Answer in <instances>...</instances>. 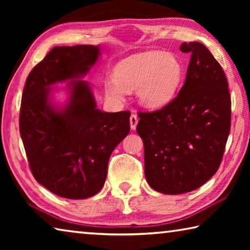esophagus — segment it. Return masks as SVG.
Here are the masks:
<instances>
[{"label":"esophagus","instance_id":"34e87169","mask_svg":"<svg viewBox=\"0 0 250 250\" xmlns=\"http://www.w3.org/2000/svg\"><path fill=\"white\" fill-rule=\"evenodd\" d=\"M138 121H139L138 116L135 115V113H132V115H131V117H130V126H131V129L135 130V128H137V125H138Z\"/></svg>","mask_w":250,"mask_h":250}]
</instances>
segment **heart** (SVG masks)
I'll return each mask as SVG.
<instances>
[{"mask_svg":"<svg viewBox=\"0 0 250 250\" xmlns=\"http://www.w3.org/2000/svg\"><path fill=\"white\" fill-rule=\"evenodd\" d=\"M183 66L173 54L150 50L131 55L115 67V79L105 83L110 98L120 100L125 90L137 89V97L147 108L167 104L179 88Z\"/></svg>","mask_w":250,"mask_h":250,"instance_id":"1","label":"heart"}]
</instances>
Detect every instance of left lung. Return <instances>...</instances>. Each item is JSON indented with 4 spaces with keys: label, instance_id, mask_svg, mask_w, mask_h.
Segmentation results:
<instances>
[{
    "label": "left lung",
    "instance_id": "1",
    "mask_svg": "<svg viewBox=\"0 0 250 250\" xmlns=\"http://www.w3.org/2000/svg\"><path fill=\"white\" fill-rule=\"evenodd\" d=\"M180 49L191 54L183 87L163 108L139 112L137 125L147 183L168 195L194 191L216 173L230 131L231 101L222 66L198 42Z\"/></svg>",
    "mask_w": 250,
    "mask_h": 250
}]
</instances>
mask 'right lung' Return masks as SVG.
I'll return each instance as SVG.
<instances>
[{
    "label": "right lung",
    "instance_id": "1",
    "mask_svg": "<svg viewBox=\"0 0 250 250\" xmlns=\"http://www.w3.org/2000/svg\"><path fill=\"white\" fill-rule=\"evenodd\" d=\"M100 55L99 46H57L29 73L20 111V133L35 180L70 200L94 196L104 184L112 151L130 131V111L96 108L84 77ZM68 81L70 98L51 101L55 83Z\"/></svg>",
    "mask_w": 250,
    "mask_h": 250
}]
</instances>
